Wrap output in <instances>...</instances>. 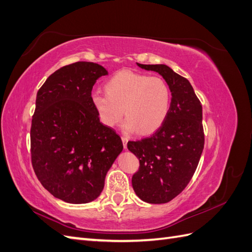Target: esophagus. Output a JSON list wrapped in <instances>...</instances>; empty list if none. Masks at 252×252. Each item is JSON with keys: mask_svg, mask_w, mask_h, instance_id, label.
<instances>
[{"mask_svg": "<svg viewBox=\"0 0 252 252\" xmlns=\"http://www.w3.org/2000/svg\"><path fill=\"white\" fill-rule=\"evenodd\" d=\"M122 141H123V146L126 149L127 148V142H128V138L125 135H122Z\"/></svg>", "mask_w": 252, "mask_h": 252, "instance_id": "1", "label": "esophagus"}]
</instances>
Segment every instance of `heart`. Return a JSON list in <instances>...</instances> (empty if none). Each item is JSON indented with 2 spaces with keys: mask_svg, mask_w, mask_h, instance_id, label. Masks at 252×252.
I'll list each match as a JSON object with an SVG mask.
<instances>
[{
  "mask_svg": "<svg viewBox=\"0 0 252 252\" xmlns=\"http://www.w3.org/2000/svg\"><path fill=\"white\" fill-rule=\"evenodd\" d=\"M104 87L106 94L94 93L91 103L106 126H117L125 114L127 131L139 129L140 133L149 134L157 131L168 116L171 91L162 78L125 69L114 73Z\"/></svg>",
  "mask_w": 252,
  "mask_h": 252,
  "instance_id": "b5f03b06",
  "label": "heart"
}]
</instances>
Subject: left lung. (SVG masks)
Segmentation results:
<instances>
[{"label":"left lung","mask_w":252,"mask_h":252,"mask_svg":"<svg viewBox=\"0 0 252 252\" xmlns=\"http://www.w3.org/2000/svg\"><path fill=\"white\" fill-rule=\"evenodd\" d=\"M136 64L161 74L171 91L164 124L151 136L127 144L140 161L132 177L135 194L144 202L164 204L185 189L199 164L205 141L202 105L191 84L170 67Z\"/></svg>","instance_id":"8db88e82"}]
</instances>
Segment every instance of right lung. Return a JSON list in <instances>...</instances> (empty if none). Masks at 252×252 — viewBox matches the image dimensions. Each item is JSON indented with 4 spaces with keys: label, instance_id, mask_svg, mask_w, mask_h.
Listing matches in <instances>:
<instances>
[{
    "label": "right lung",
    "instance_id": "right-lung-1",
    "mask_svg": "<svg viewBox=\"0 0 252 252\" xmlns=\"http://www.w3.org/2000/svg\"><path fill=\"white\" fill-rule=\"evenodd\" d=\"M101 65L77 62L49 75L37 91L30 129L37 179L57 199L85 204L101 194L105 178L123 150L120 135L103 125L91 103Z\"/></svg>",
    "mask_w": 252,
    "mask_h": 252
}]
</instances>
